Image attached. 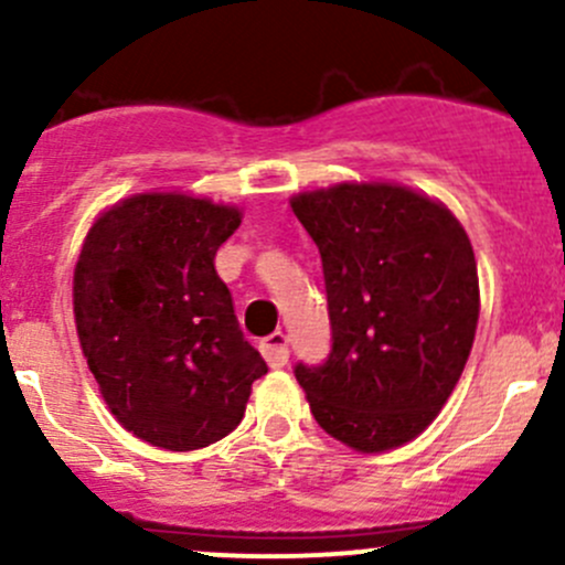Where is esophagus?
<instances>
[{"label": "esophagus", "instance_id": "esophagus-1", "mask_svg": "<svg viewBox=\"0 0 565 565\" xmlns=\"http://www.w3.org/2000/svg\"><path fill=\"white\" fill-rule=\"evenodd\" d=\"M259 350H262V355H265V361L270 363L273 369L287 366V361H289V339H287V333L276 330V333H270V335H267V339L259 341Z\"/></svg>", "mask_w": 565, "mask_h": 565}]
</instances>
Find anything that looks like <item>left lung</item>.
<instances>
[{
	"label": "left lung",
	"instance_id": "1",
	"mask_svg": "<svg viewBox=\"0 0 565 565\" xmlns=\"http://www.w3.org/2000/svg\"><path fill=\"white\" fill-rule=\"evenodd\" d=\"M322 256L328 361L295 366L311 415L363 454L418 437L465 372L478 267L446 204L391 182H339L292 196Z\"/></svg>",
	"mask_w": 565,
	"mask_h": 565
}]
</instances>
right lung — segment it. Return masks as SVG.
Masks as SVG:
<instances>
[{
  "label": "right lung",
  "instance_id": "add662e5",
  "mask_svg": "<svg viewBox=\"0 0 565 565\" xmlns=\"http://www.w3.org/2000/svg\"><path fill=\"white\" fill-rule=\"evenodd\" d=\"M241 218L188 193H136L95 221L78 254L73 315L87 366L114 418L156 448L226 437L267 374L215 273Z\"/></svg>",
  "mask_w": 565,
  "mask_h": 565
}]
</instances>
